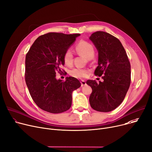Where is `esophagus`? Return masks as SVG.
I'll list each match as a JSON object with an SVG mask.
<instances>
[{"label": "esophagus", "instance_id": "34e87169", "mask_svg": "<svg viewBox=\"0 0 152 152\" xmlns=\"http://www.w3.org/2000/svg\"><path fill=\"white\" fill-rule=\"evenodd\" d=\"M80 84H81V87H83V86H86V80H80Z\"/></svg>", "mask_w": 152, "mask_h": 152}]
</instances>
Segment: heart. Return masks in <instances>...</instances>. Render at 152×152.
I'll use <instances>...</instances> for the list:
<instances>
[{
	"instance_id": "heart-1",
	"label": "heart",
	"mask_w": 152,
	"mask_h": 152,
	"mask_svg": "<svg viewBox=\"0 0 152 152\" xmlns=\"http://www.w3.org/2000/svg\"><path fill=\"white\" fill-rule=\"evenodd\" d=\"M76 52L81 56H84L87 59L92 58L94 54L95 50L92 44L86 42L80 41L76 46ZM64 61L66 65H72L73 62V54L69 49L66 50L64 54ZM88 73V70L81 68H75L72 69L69 72L70 75L73 77L81 78L87 76Z\"/></svg>"
}]
</instances>
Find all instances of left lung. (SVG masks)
I'll list each match as a JSON object with an SVG mask.
<instances>
[{
	"mask_svg": "<svg viewBox=\"0 0 152 152\" xmlns=\"http://www.w3.org/2000/svg\"><path fill=\"white\" fill-rule=\"evenodd\" d=\"M98 53L96 76L104 81L88 80L92 89L90 104L99 112H110L124 101L131 83V65L125 50L116 37L107 32L98 31L89 37Z\"/></svg>",
	"mask_w": 152,
	"mask_h": 152,
	"instance_id": "1",
	"label": "left lung"
}]
</instances>
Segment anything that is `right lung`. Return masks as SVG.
Returning a JSON list of instances; mask_svg holds the SVG:
<instances>
[{
	"label": "right lung",
	"mask_w": 152,
	"mask_h": 152,
	"mask_svg": "<svg viewBox=\"0 0 152 152\" xmlns=\"http://www.w3.org/2000/svg\"><path fill=\"white\" fill-rule=\"evenodd\" d=\"M80 35L53 32L39 36L26 55V85L34 102L46 112L58 114L68 110L73 92L81 86L74 77H66L63 82L56 75L65 64L64 53Z\"/></svg>",
	"instance_id": "right-lung-1"
}]
</instances>
